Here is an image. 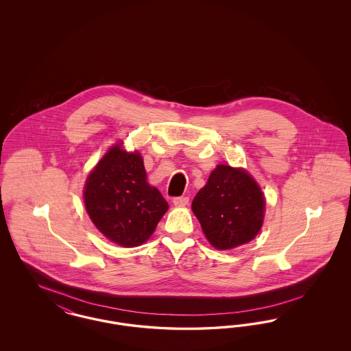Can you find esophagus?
I'll return each instance as SVG.
<instances>
[{
	"label": "esophagus",
	"instance_id": "1",
	"mask_svg": "<svg viewBox=\"0 0 351 351\" xmlns=\"http://www.w3.org/2000/svg\"><path fill=\"white\" fill-rule=\"evenodd\" d=\"M173 204L176 206H185V205L189 204V199L188 197H175L173 199Z\"/></svg>",
	"mask_w": 351,
	"mask_h": 351
}]
</instances>
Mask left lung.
Wrapping results in <instances>:
<instances>
[{
	"mask_svg": "<svg viewBox=\"0 0 351 351\" xmlns=\"http://www.w3.org/2000/svg\"><path fill=\"white\" fill-rule=\"evenodd\" d=\"M265 205L262 189L249 172L218 165L192 201V210L209 243L230 250L259 233Z\"/></svg>",
	"mask_w": 351,
	"mask_h": 351,
	"instance_id": "1",
	"label": "left lung"
}]
</instances>
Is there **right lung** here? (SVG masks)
<instances>
[{
	"instance_id": "obj_1",
	"label": "right lung",
	"mask_w": 351,
	"mask_h": 351,
	"mask_svg": "<svg viewBox=\"0 0 351 351\" xmlns=\"http://www.w3.org/2000/svg\"><path fill=\"white\" fill-rule=\"evenodd\" d=\"M118 143L89 173L84 202L95 226L122 247L145 243L168 210L162 193L147 183L139 152H126Z\"/></svg>"
}]
</instances>
